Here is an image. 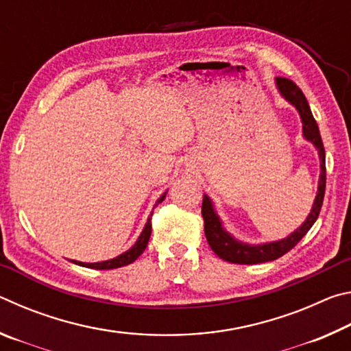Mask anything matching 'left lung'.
Listing matches in <instances>:
<instances>
[{
  "label": "left lung",
  "instance_id": "left-lung-1",
  "mask_svg": "<svg viewBox=\"0 0 351 351\" xmlns=\"http://www.w3.org/2000/svg\"><path fill=\"white\" fill-rule=\"evenodd\" d=\"M277 88L282 93V96L293 104L297 111H299L302 123H304V136L311 141L319 150L320 158V178H319V187L317 195L314 199L311 213L308 215L306 221L300 226L295 232L291 234L287 239L274 243H266V245L260 246H249L245 243H240L234 240L226 230L221 228V221H219L218 215L213 210V206L207 195L203 197V207H201V213L204 218V234L207 243L213 252H215L219 258H223L229 263H239V265H255V263H265V261H272L283 254L291 251L297 243H299L306 235L311 226L316 223V219L320 213V207L324 203L325 195V184H326V169H325V148L322 138H320L319 127L316 121H314L313 112L310 110L304 93L300 88L295 85L293 80L287 79V77H277Z\"/></svg>",
  "mask_w": 351,
  "mask_h": 351
}]
</instances>
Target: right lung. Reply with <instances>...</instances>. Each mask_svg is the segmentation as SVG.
Returning <instances> with one entry per match:
<instances>
[{
  "mask_svg": "<svg viewBox=\"0 0 351 351\" xmlns=\"http://www.w3.org/2000/svg\"><path fill=\"white\" fill-rule=\"evenodd\" d=\"M164 198H165V193L158 199V203H161ZM150 235H152V217L148 218V221L145 224L144 230H142V234L138 239V241H136L134 246L132 249H128L127 252L121 254L119 257L112 258V260L100 261V263H82V261H75V263H79L82 266H86V268H91V269H114V268H121V266H127L130 263H133V261L138 258L142 252L145 251V247L148 245V240H150Z\"/></svg>",
  "mask_w": 351,
  "mask_h": 351,
  "instance_id": "1",
  "label": "right lung"
}]
</instances>
